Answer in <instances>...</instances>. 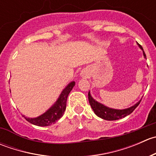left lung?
<instances>
[{
  "mask_svg": "<svg viewBox=\"0 0 156 156\" xmlns=\"http://www.w3.org/2000/svg\"><path fill=\"white\" fill-rule=\"evenodd\" d=\"M137 44L139 45V47L140 48L141 50H143L144 57L146 58V56L145 53H144V49H143L142 46L140 45L139 44ZM88 100H89L90 105L91 108L94 110V113H95L98 117L107 121L118 120V119L126 117L127 115H128L130 113L133 112V110L139 106V104L140 103L141 101V100H140L139 102H137V103L135 105H133V106H131V107L130 108H125V109H115V108H108L107 106H104V105L101 104V103L96 101V100L91 97L90 92L88 93Z\"/></svg>",
  "mask_w": 156,
  "mask_h": 156,
  "instance_id": "left-lung-1",
  "label": "left lung"
}]
</instances>
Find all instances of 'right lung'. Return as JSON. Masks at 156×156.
<instances>
[{"label": "right lung", "instance_id": "obj_1", "mask_svg": "<svg viewBox=\"0 0 156 156\" xmlns=\"http://www.w3.org/2000/svg\"><path fill=\"white\" fill-rule=\"evenodd\" d=\"M75 84V81L69 83L65 89L62 91L56 103L49 108L46 112L37 118H26L24 116L26 121L32 125L41 127L50 126L54 124L56 121L59 120L63 115L64 112L66 108L67 98Z\"/></svg>", "mask_w": 156, "mask_h": 156}]
</instances>
